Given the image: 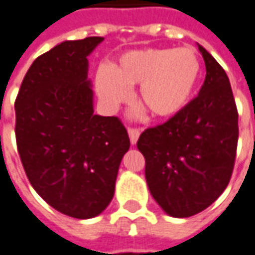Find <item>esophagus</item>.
<instances>
[{
	"instance_id": "34e87169",
	"label": "esophagus",
	"mask_w": 255,
	"mask_h": 255,
	"mask_svg": "<svg viewBox=\"0 0 255 255\" xmlns=\"http://www.w3.org/2000/svg\"><path fill=\"white\" fill-rule=\"evenodd\" d=\"M139 133L140 131L138 129V128H132V127L128 128V135H129V140H131V143H132V145L136 143V140H138V138H139Z\"/></svg>"
}]
</instances>
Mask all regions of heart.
Wrapping results in <instances>:
<instances>
[{
    "instance_id": "1",
    "label": "heart",
    "mask_w": 255,
    "mask_h": 255,
    "mask_svg": "<svg viewBox=\"0 0 255 255\" xmlns=\"http://www.w3.org/2000/svg\"><path fill=\"white\" fill-rule=\"evenodd\" d=\"M200 73V60L190 49L145 48L124 53L112 69L101 66L95 85L103 105L116 110L129 97L128 87L140 84V105L156 119H170L189 103Z\"/></svg>"
}]
</instances>
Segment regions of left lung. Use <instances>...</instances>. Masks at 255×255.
<instances>
[{
  "label": "left lung",
  "mask_w": 255,
  "mask_h": 255,
  "mask_svg": "<svg viewBox=\"0 0 255 255\" xmlns=\"http://www.w3.org/2000/svg\"><path fill=\"white\" fill-rule=\"evenodd\" d=\"M199 49L207 72L199 95L170 120L146 128L136 143L153 199L177 218L202 213L225 190L239 138L227 73L202 45Z\"/></svg>",
  "instance_id": "1"
}]
</instances>
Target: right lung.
I'll list each match as a JSON object with an SVG mask.
<instances>
[{"mask_svg":"<svg viewBox=\"0 0 255 255\" xmlns=\"http://www.w3.org/2000/svg\"><path fill=\"white\" fill-rule=\"evenodd\" d=\"M102 37L65 41L30 66L15 101L16 145L35 192L78 220L115 195L129 138L119 117L94 115L88 60Z\"/></svg>","mask_w":255,"mask_h":255,"instance_id":"add662e5","label":"right lung"}]
</instances>
